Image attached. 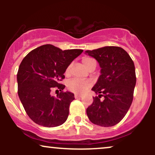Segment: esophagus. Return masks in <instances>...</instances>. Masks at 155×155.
Segmentation results:
<instances>
[{
  "instance_id": "obj_1",
  "label": "esophagus",
  "mask_w": 155,
  "mask_h": 155,
  "mask_svg": "<svg viewBox=\"0 0 155 155\" xmlns=\"http://www.w3.org/2000/svg\"><path fill=\"white\" fill-rule=\"evenodd\" d=\"M74 97H75V98H80V97H81V95H77V94H75Z\"/></svg>"
}]
</instances>
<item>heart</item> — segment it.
<instances>
[{
    "instance_id": "b5f03b06",
    "label": "heart",
    "mask_w": 155,
    "mask_h": 155,
    "mask_svg": "<svg viewBox=\"0 0 155 155\" xmlns=\"http://www.w3.org/2000/svg\"><path fill=\"white\" fill-rule=\"evenodd\" d=\"M82 63L87 68L89 69L92 64H96L95 60L90 57H85L82 59ZM71 65H69L65 70V74L68 75L71 71ZM92 86V83L90 81H85L78 79H73L67 84V87L71 92L77 94H82Z\"/></svg>"
}]
</instances>
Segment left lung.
I'll return each mask as SVG.
<instances>
[{
    "label": "left lung",
    "mask_w": 155,
    "mask_h": 155,
    "mask_svg": "<svg viewBox=\"0 0 155 155\" xmlns=\"http://www.w3.org/2000/svg\"><path fill=\"white\" fill-rule=\"evenodd\" d=\"M86 53L95 58L101 68V76L92 89L98 96L87 108V114L93 124L111 127L120 122L128 111L133 99L136 83L133 60L119 47H104ZM101 97L104 101H100Z\"/></svg>",
    "instance_id": "8db88e82"
}]
</instances>
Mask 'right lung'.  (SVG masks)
Returning a JSON list of instances; mask_svg holds the SVG:
<instances>
[{
  "label": "right lung",
  "instance_id": "right-lung-1",
  "mask_svg": "<svg viewBox=\"0 0 155 155\" xmlns=\"http://www.w3.org/2000/svg\"><path fill=\"white\" fill-rule=\"evenodd\" d=\"M82 49L62 50L45 44L30 51L21 62L17 72L18 95L27 114L35 123L47 127L63 124L69 114L74 95L64 92V73ZM59 88L57 97L51 90Z\"/></svg>",
  "mask_w": 155,
  "mask_h": 155
}]
</instances>
